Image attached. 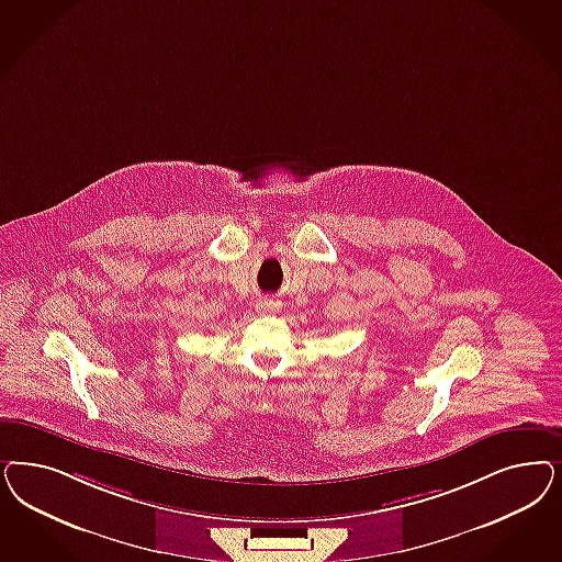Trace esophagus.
Instances as JSON below:
<instances>
[{
	"label": "esophagus",
	"instance_id": "1",
	"mask_svg": "<svg viewBox=\"0 0 562 562\" xmlns=\"http://www.w3.org/2000/svg\"><path fill=\"white\" fill-rule=\"evenodd\" d=\"M256 310H258L260 314H265V316H271V314H277V312L281 310V304H279V302H272V300H265V302H258Z\"/></svg>",
	"mask_w": 562,
	"mask_h": 562
}]
</instances>
